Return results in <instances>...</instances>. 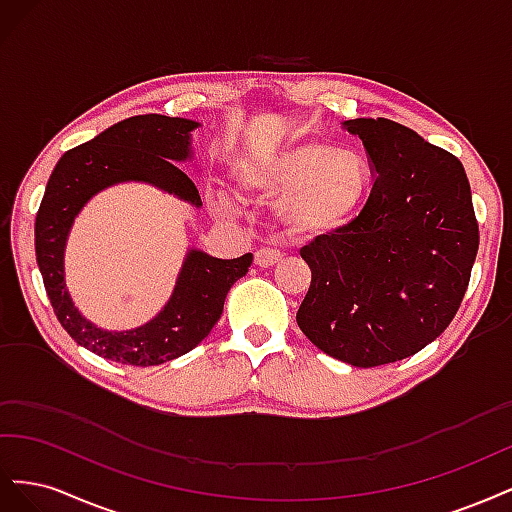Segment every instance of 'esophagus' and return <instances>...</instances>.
<instances>
[{
	"instance_id": "obj_1",
	"label": "esophagus",
	"mask_w": 512,
	"mask_h": 512,
	"mask_svg": "<svg viewBox=\"0 0 512 512\" xmlns=\"http://www.w3.org/2000/svg\"><path fill=\"white\" fill-rule=\"evenodd\" d=\"M282 260V254L277 252V250H273V247H260V250H256V254H254V262L258 267H273V265H277V262Z\"/></svg>"
}]
</instances>
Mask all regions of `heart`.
Listing matches in <instances>:
<instances>
[{"instance_id":"1","label":"heart","mask_w":512,"mask_h":512,"mask_svg":"<svg viewBox=\"0 0 512 512\" xmlns=\"http://www.w3.org/2000/svg\"><path fill=\"white\" fill-rule=\"evenodd\" d=\"M241 188L262 200H277L284 230L299 239L327 237L344 228L369 190V168L361 153L335 149L322 138H294L265 156L239 166ZM235 211L232 200L220 203Z\"/></svg>"}]
</instances>
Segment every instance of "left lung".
Masks as SVG:
<instances>
[{"instance_id": "left-lung-1", "label": "left lung", "mask_w": 512, "mask_h": 512, "mask_svg": "<svg viewBox=\"0 0 512 512\" xmlns=\"http://www.w3.org/2000/svg\"><path fill=\"white\" fill-rule=\"evenodd\" d=\"M376 181L361 213L301 247L299 329L354 367L423 350L455 318L478 252L470 181L453 153L391 119H350Z\"/></svg>"}]
</instances>
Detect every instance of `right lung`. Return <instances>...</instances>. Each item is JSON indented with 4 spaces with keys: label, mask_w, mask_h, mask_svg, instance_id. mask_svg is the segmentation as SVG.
Here are the masks:
<instances>
[{
    "label": "right lung",
    "mask_w": 512,
    "mask_h": 512,
    "mask_svg": "<svg viewBox=\"0 0 512 512\" xmlns=\"http://www.w3.org/2000/svg\"><path fill=\"white\" fill-rule=\"evenodd\" d=\"M198 123L166 115L128 117L91 141L66 151L46 183L36 213V260L53 312L76 344L123 365H160L190 352L220 320L224 299L252 265V254L220 260L192 250L175 292L162 312L141 329L106 333L87 322L64 286V245L74 215L96 192L119 181H149L194 205V181L175 164L190 153Z\"/></svg>",
    "instance_id": "add662e5"
}]
</instances>
